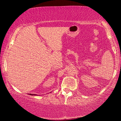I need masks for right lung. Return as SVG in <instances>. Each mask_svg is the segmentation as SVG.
Returning a JSON list of instances; mask_svg holds the SVG:
<instances>
[{
    "mask_svg": "<svg viewBox=\"0 0 121 121\" xmlns=\"http://www.w3.org/2000/svg\"><path fill=\"white\" fill-rule=\"evenodd\" d=\"M29 95H32V96H36V95H37L36 94H29Z\"/></svg>",
    "mask_w": 121,
    "mask_h": 121,
    "instance_id": "1",
    "label": "right lung"
}]
</instances>
